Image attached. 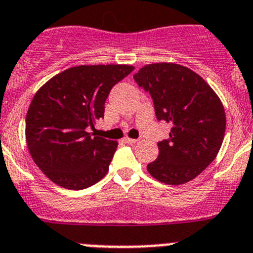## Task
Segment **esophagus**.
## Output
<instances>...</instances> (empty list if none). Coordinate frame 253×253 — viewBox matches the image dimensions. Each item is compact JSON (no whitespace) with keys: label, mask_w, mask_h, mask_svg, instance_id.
I'll return each instance as SVG.
<instances>
[{"label":"esophagus","mask_w":253,"mask_h":253,"mask_svg":"<svg viewBox=\"0 0 253 253\" xmlns=\"http://www.w3.org/2000/svg\"><path fill=\"white\" fill-rule=\"evenodd\" d=\"M124 140H125V143H128V144H134V143L138 142L137 139H133V138H128V137L125 138Z\"/></svg>","instance_id":"esophagus-1"}]
</instances>
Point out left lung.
Returning <instances> with one entry per match:
<instances>
[{"mask_svg":"<svg viewBox=\"0 0 253 253\" xmlns=\"http://www.w3.org/2000/svg\"><path fill=\"white\" fill-rule=\"evenodd\" d=\"M134 80L151 95L157 119L172 125L169 138L158 142L157 160L147 169L163 184H186L213 162L222 147V101L198 73L176 63L147 64Z\"/></svg>","mask_w":253,"mask_h":253,"instance_id":"obj_1","label":"left lung"}]
</instances>
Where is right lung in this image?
Listing matches in <instances>:
<instances>
[{
  "instance_id": "obj_1",
  "label": "right lung",
  "mask_w": 253,
  "mask_h": 253,
  "mask_svg": "<svg viewBox=\"0 0 253 253\" xmlns=\"http://www.w3.org/2000/svg\"><path fill=\"white\" fill-rule=\"evenodd\" d=\"M133 69L128 64L72 67L37 91L26 114V143L37 166L58 186L86 189L107 173L118 142L92 137L88 128L104 118L110 90Z\"/></svg>"
}]
</instances>
